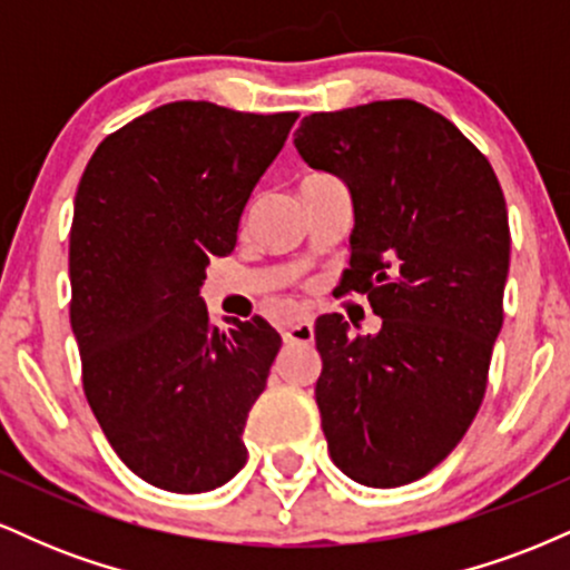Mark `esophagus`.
<instances>
[{
	"label": "esophagus",
	"instance_id": "34e87169",
	"mask_svg": "<svg viewBox=\"0 0 570 570\" xmlns=\"http://www.w3.org/2000/svg\"><path fill=\"white\" fill-rule=\"evenodd\" d=\"M284 343H294V345L313 343V322H311V318H297V322L286 326Z\"/></svg>",
	"mask_w": 570,
	"mask_h": 570
}]
</instances>
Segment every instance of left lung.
Returning <instances> with one entry per match:
<instances>
[{
	"label": "left lung",
	"mask_w": 570,
	"mask_h": 570,
	"mask_svg": "<svg viewBox=\"0 0 570 570\" xmlns=\"http://www.w3.org/2000/svg\"><path fill=\"white\" fill-rule=\"evenodd\" d=\"M294 147L351 193V267L383 318L316 322V404L332 463L367 488L421 480L472 426L503 324L507 203L453 122L407 98L303 117Z\"/></svg>",
	"instance_id": "1"
}]
</instances>
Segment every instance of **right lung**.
I'll list each match as a JSON object with an SVG mask.
<instances>
[{"instance_id": "obj_1", "label": "right lung", "mask_w": 570, "mask_h": 570, "mask_svg": "<svg viewBox=\"0 0 570 570\" xmlns=\"http://www.w3.org/2000/svg\"><path fill=\"white\" fill-rule=\"evenodd\" d=\"M294 120L163 104L98 144L77 187L69 318L82 389L120 461L155 488L206 493L246 463V417L281 335L259 316L217 330L200 286L208 259L238 244Z\"/></svg>"}]
</instances>
